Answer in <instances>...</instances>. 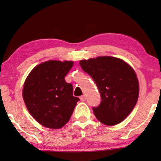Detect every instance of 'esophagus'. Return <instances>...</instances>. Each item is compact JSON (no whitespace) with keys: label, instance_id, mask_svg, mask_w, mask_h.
<instances>
[{"label":"esophagus","instance_id":"34e87169","mask_svg":"<svg viewBox=\"0 0 161 161\" xmlns=\"http://www.w3.org/2000/svg\"><path fill=\"white\" fill-rule=\"evenodd\" d=\"M81 101H85L86 100V95H82L80 97Z\"/></svg>","mask_w":161,"mask_h":161}]
</instances>
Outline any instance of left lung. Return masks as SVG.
Instances as JSON below:
<instances>
[{
  "instance_id": "8db88e82",
  "label": "left lung",
  "mask_w": 161,
  "mask_h": 161,
  "mask_svg": "<svg viewBox=\"0 0 161 161\" xmlns=\"http://www.w3.org/2000/svg\"><path fill=\"white\" fill-rule=\"evenodd\" d=\"M80 65L93 78L101 103L93 107L97 119L105 125L122 122L137 103L139 85L133 68L122 59L111 56L81 60Z\"/></svg>"
}]
</instances>
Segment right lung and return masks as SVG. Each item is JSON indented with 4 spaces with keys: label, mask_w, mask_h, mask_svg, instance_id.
Listing matches in <instances>:
<instances>
[{
    "label": "right lung",
    "mask_w": 161,
    "mask_h": 161,
    "mask_svg": "<svg viewBox=\"0 0 161 161\" xmlns=\"http://www.w3.org/2000/svg\"><path fill=\"white\" fill-rule=\"evenodd\" d=\"M71 61H47L31 70L24 83L23 97L27 108L39 124L59 129L69 120L79 98L65 76L73 66Z\"/></svg>",
    "instance_id": "right-lung-1"
}]
</instances>
